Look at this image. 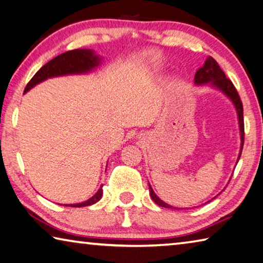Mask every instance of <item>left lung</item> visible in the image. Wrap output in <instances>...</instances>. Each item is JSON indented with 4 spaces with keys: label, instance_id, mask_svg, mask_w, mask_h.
Returning a JSON list of instances; mask_svg holds the SVG:
<instances>
[{
    "label": "left lung",
    "instance_id": "8db88e82",
    "mask_svg": "<svg viewBox=\"0 0 263 263\" xmlns=\"http://www.w3.org/2000/svg\"><path fill=\"white\" fill-rule=\"evenodd\" d=\"M195 84H205V83L212 82V84L218 87L219 90H221L224 95H227L229 98L232 99V102L234 103L237 111V117H239V125H240V135H241V151L239 154V158H237V161H239L241 157V152H242L243 147V141H245V124H243V106L242 102H241L240 96L237 93L235 86L233 85L231 79L226 77V74L220 68L218 62H216L214 58L208 57L205 64H203L202 68H200L197 72H195L194 77ZM149 193H151V198L153 201L159 205L160 207H166L171 208V210H174L176 207L170 206L167 203L161 201V200L157 197L156 193H154L152 187L149 186Z\"/></svg>",
    "mask_w": 263,
    "mask_h": 263
}]
</instances>
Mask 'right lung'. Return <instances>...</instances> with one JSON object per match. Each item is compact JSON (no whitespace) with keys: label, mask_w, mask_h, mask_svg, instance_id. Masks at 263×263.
<instances>
[{"label":"right lung","mask_w":263,"mask_h":263,"mask_svg":"<svg viewBox=\"0 0 263 263\" xmlns=\"http://www.w3.org/2000/svg\"><path fill=\"white\" fill-rule=\"evenodd\" d=\"M99 63V60L97 56L93 55V52L91 50H71V51L61 53L57 57L53 58L47 64L42 66V68L37 71L34 77L30 79V82L28 83L24 92H27L28 90H30L32 86L39 84L44 79L50 77H56L62 76V74H70V73H82L87 72L91 69L97 66ZM103 187V186H102ZM99 189L97 193H96L92 198L86 200L84 202L76 203V205H66V206H72V207H84L93 205L97 201H99L103 194V189Z\"/></svg>","instance_id":"1"}]
</instances>
